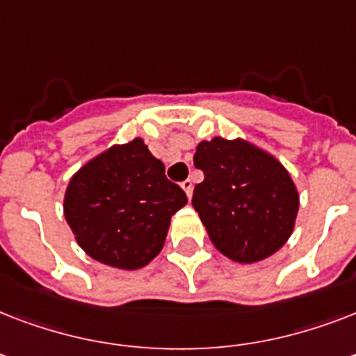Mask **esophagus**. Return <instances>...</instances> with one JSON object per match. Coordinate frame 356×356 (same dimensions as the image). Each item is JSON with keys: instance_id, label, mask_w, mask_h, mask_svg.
Masks as SVG:
<instances>
[{"instance_id": "1", "label": "esophagus", "mask_w": 356, "mask_h": 356, "mask_svg": "<svg viewBox=\"0 0 356 356\" xmlns=\"http://www.w3.org/2000/svg\"><path fill=\"white\" fill-rule=\"evenodd\" d=\"M181 186H183V190L186 192V195H188V197H192V190H194V184H192V181H190V179H186V181H183V183H181Z\"/></svg>"}]
</instances>
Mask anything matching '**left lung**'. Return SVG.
Segmentation results:
<instances>
[{
	"mask_svg": "<svg viewBox=\"0 0 356 356\" xmlns=\"http://www.w3.org/2000/svg\"><path fill=\"white\" fill-rule=\"evenodd\" d=\"M194 166L205 179L195 184L192 205L218 251L253 264L286 243L299 194L275 156L242 138L216 136L197 144Z\"/></svg>",
	"mask_w": 356,
	"mask_h": 356,
	"instance_id": "obj_1",
	"label": "left lung"
}]
</instances>
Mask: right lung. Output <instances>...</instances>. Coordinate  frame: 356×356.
<instances>
[{
	"label": "right lung",
	"mask_w": 356,
	"mask_h": 356,
	"mask_svg": "<svg viewBox=\"0 0 356 356\" xmlns=\"http://www.w3.org/2000/svg\"><path fill=\"white\" fill-rule=\"evenodd\" d=\"M186 201L144 140L134 138L99 153L70 179L64 216L88 257L138 270L161 253L170 220Z\"/></svg>",
	"instance_id": "add662e5"
}]
</instances>
